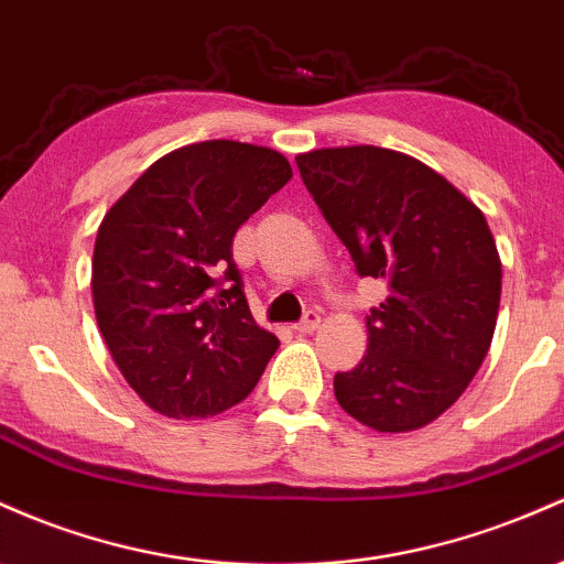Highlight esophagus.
Listing matches in <instances>:
<instances>
[{"mask_svg":"<svg viewBox=\"0 0 564 564\" xmlns=\"http://www.w3.org/2000/svg\"><path fill=\"white\" fill-rule=\"evenodd\" d=\"M318 326H321V315L311 311V313H305V318H302L300 324L294 326V332L296 334H313L315 329H318Z\"/></svg>","mask_w":564,"mask_h":564,"instance_id":"1","label":"esophagus"}]
</instances>
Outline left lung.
Masks as SVG:
<instances>
[{
    "label": "left lung",
    "mask_w": 564,
    "mask_h": 564,
    "mask_svg": "<svg viewBox=\"0 0 564 564\" xmlns=\"http://www.w3.org/2000/svg\"><path fill=\"white\" fill-rule=\"evenodd\" d=\"M296 165L358 275L388 283L367 315V356L334 375V395L372 431L423 429L490 350L503 270L485 214L404 152L329 147L296 154Z\"/></svg>",
    "instance_id": "1"
}]
</instances>
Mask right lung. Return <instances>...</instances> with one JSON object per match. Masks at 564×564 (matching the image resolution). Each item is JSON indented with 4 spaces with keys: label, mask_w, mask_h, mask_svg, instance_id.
Wrapping results in <instances>:
<instances>
[{
    "label": "right lung",
    "mask_w": 564,
    "mask_h": 564,
    "mask_svg": "<svg viewBox=\"0 0 564 564\" xmlns=\"http://www.w3.org/2000/svg\"><path fill=\"white\" fill-rule=\"evenodd\" d=\"M292 178L270 147L197 141L163 154L109 208L93 249V307L117 369L165 417L243 401L278 350L232 262L238 227Z\"/></svg>",
    "instance_id": "obj_1"
}]
</instances>
